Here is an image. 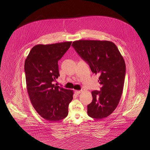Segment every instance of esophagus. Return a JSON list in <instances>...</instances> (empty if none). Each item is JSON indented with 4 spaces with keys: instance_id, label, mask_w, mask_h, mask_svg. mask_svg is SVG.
<instances>
[{
    "instance_id": "34e87169",
    "label": "esophagus",
    "mask_w": 150,
    "mask_h": 150,
    "mask_svg": "<svg viewBox=\"0 0 150 150\" xmlns=\"http://www.w3.org/2000/svg\"><path fill=\"white\" fill-rule=\"evenodd\" d=\"M81 91H75V93L76 94H79L80 93H81Z\"/></svg>"
}]
</instances>
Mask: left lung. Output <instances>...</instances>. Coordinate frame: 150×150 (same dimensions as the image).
Instances as JSON below:
<instances>
[{
  "instance_id": "1",
  "label": "left lung",
  "mask_w": 150,
  "mask_h": 150,
  "mask_svg": "<svg viewBox=\"0 0 150 150\" xmlns=\"http://www.w3.org/2000/svg\"><path fill=\"white\" fill-rule=\"evenodd\" d=\"M72 46L92 72L100 75L101 91L92 92L93 100L87 106L88 115L96 119L106 117L117 106L122 93L126 71L123 57L110 41L79 40Z\"/></svg>"
}]
</instances>
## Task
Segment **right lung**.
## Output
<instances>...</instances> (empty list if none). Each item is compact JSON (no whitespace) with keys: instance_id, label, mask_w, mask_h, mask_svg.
Here are the masks:
<instances>
[{"instance_id":"right-lung-1","label":"right lung","mask_w":150,"mask_h":150,"mask_svg":"<svg viewBox=\"0 0 150 150\" xmlns=\"http://www.w3.org/2000/svg\"><path fill=\"white\" fill-rule=\"evenodd\" d=\"M71 43L36 45L25 62L30 100L38 114L48 121H59L65 118L73 99V91L53 84L59 76L58 61Z\"/></svg>"}]
</instances>
